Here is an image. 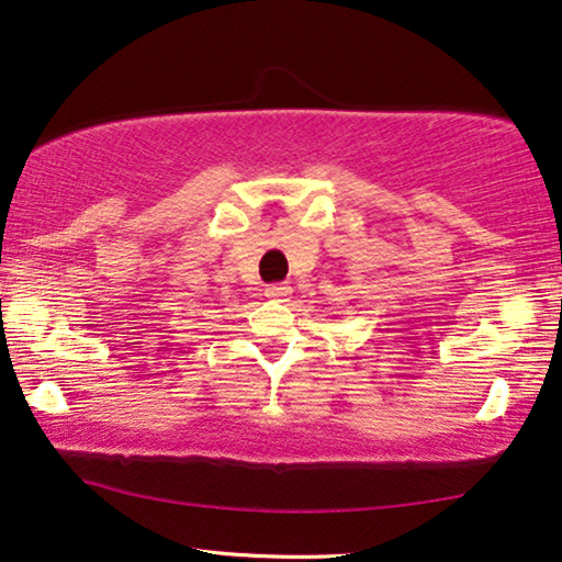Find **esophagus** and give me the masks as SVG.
I'll return each mask as SVG.
<instances>
[{"mask_svg": "<svg viewBox=\"0 0 562 562\" xmlns=\"http://www.w3.org/2000/svg\"><path fill=\"white\" fill-rule=\"evenodd\" d=\"M290 295H292V288L288 282H274V284H267V288H265V297H270V300H284Z\"/></svg>", "mask_w": 562, "mask_h": 562, "instance_id": "1", "label": "esophagus"}]
</instances>
